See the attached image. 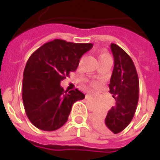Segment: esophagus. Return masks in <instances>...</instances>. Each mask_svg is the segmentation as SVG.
<instances>
[{
    "label": "esophagus",
    "instance_id": "obj_1",
    "mask_svg": "<svg viewBox=\"0 0 160 160\" xmlns=\"http://www.w3.org/2000/svg\"><path fill=\"white\" fill-rule=\"evenodd\" d=\"M91 96H92V95H90V94H87V95H86V98H90Z\"/></svg>",
    "mask_w": 160,
    "mask_h": 160
}]
</instances>
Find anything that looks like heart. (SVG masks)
Here are the masks:
<instances>
[{
	"label": "heart",
	"mask_w": 160,
	"mask_h": 160,
	"mask_svg": "<svg viewBox=\"0 0 160 160\" xmlns=\"http://www.w3.org/2000/svg\"><path fill=\"white\" fill-rule=\"evenodd\" d=\"M107 56V55H105V54H102V55H100V56H99V58H102V57H104V56Z\"/></svg>",
	"instance_id": "heart-1"
}]
</instances>
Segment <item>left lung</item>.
Instances as JSON below:
<instances>
[{
    "label": "left lung",
    "mask_w": 160,
    "mask_h": 160,
    "mask_svg": "<svg viewBox=\"0 0 160 160\" xmlns=\"http://www.w3.org/2000/svg\"><path fill=\"white\" fill-rule=\"evenodd\" d=\"M111 49L114 57V68L109 87L115 99L114 106L106 116L95 115L93 123L102 132L118 134L134 117L139 99V79L130 56L115 43H111Z\"/></svg>",
    "instance_id": "8db88e82"
}]
</instances>
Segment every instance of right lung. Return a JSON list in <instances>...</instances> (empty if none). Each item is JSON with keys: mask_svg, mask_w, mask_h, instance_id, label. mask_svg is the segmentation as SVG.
Segmentation results:
<instances>
[{"mask_svg": "<svg viewBox=\"0 0 160 160\" xmlns=\"http://www.w3.org/2000/svg\"><path fill=\"white\" fill-rule=\"evenodd\" d=\"M92 46L55 39L30 56L23 73L22 98L27 118L35 127L58 129L66 123L73 103L85 98L78 89L67 92L60 84L76 70L80 57Z\"/></svg>", "mask_w": 160, "mask_h": 160, "instance_id": "obj_1", "label": "right lung"}]
</instances>
